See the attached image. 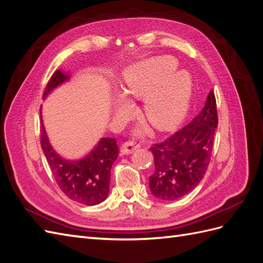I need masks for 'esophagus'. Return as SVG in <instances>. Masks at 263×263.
<instances>
[{
    "label": "esophagus",
    "mask_w": 263,
    "mask_h": 263,
    "mask_svg": "<svg viewBox=\"0 0 263 263\" xmlns=\"http://www.w3.org/2000/svg\"><path fill=\"white\" fill-rule=\"evenodd\" d=\"M139 147H140L139 144L133 142V140H128V142H126V143L121 145L120 152L125 154V155H128V154H132L133 152H135L136 149H138Z\"/></svg>",
    "instance_id": "34e87169"
}]
</instances>
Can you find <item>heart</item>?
<instances>
[{"instance_id":"heart-1","label":"heart","mask_w":263,"mask_h":263,"mask_svg":"<svg viewBox=\"0 0 263 263\" xmlns=\"http://www.w3.org/2000/svg\"><path fill=\"white\" fill-rule=\"evenodd\" d=\"M177 62L170 55L149 58L128 68L123 76V92L127 98L143 99L144 118L157 130H173L186 116L193 90L189 72L175 70ZM129 104L121 98L118 110L127 111Z\"/></svg>"}]
</instances>
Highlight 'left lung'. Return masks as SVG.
I'll return each mask as SVG.
<instances>
[{"label": "left lung", "mask_w": 263, "mask_h": 263, "mask_svg": "<svg viewBox=\"0 0 263 263\" xmlns=\"http://www.w3.org/2000/svg\"><path fill=\"white\" fill-rule=\"evenodd\" d=\"M216 127V100L211 90L205 106L190 124L151 147L155 172L149 176V189L154 196L175 201L197 186L209 167Z\"/></svg>", "instance_id": "left-lung-1"}]
</instances>
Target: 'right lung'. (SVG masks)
I'll return each instance as SVG.
<instances>
[{"label": "right lung", "mask_w": 263, "mask_h": 263, "mask_svg": "<svg viewBox=\"0 0 263 263\" xmlns=\"http://www.w3.org/2000/svg\"><path fill=\"white\" fill-rule=\"evenodd\" d=\"M68 79V74L57 70L48 82L43 98ZM40 130L43 153L58 186L63 193L70 200L85 205H96L105 201L109 193L111 166L118 157L116 139L101 138L95 149L85 158L80 161H66L51 147L43 123H41Z\"/></svg>", "instance_id": "add662e5"}]
</instances>
